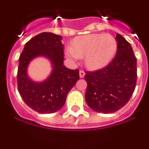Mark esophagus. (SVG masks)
Returning a JSON list of instances; mask_svg holds the SVG:
<instances>
[{
	"label": "esophagus",
	"mask_w": 149,
	"mask_h": 149,
	"mask_svg": "<svg viewBox=\"0 0 149 149\" xmlns=\"http://www.w3.org/2000/svg\"><path fill=\"white\" fill-rule=\"evenodd\" d=\"M79 74H80V77H84V75H85V72H84V71L83 70L80 71Z\"/></svg>",
	"instance_id": "obj_1"
}]
</instances>
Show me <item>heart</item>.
Wrapping results in <instances>:
<instances>
[{
  "instance_id": "heart-1",
  "label": "heart",
  "mask_w": 149,
  "mask_h": 149,
  "mask_svg": "<svg viewBox=\"0 0 149 149\" xmlns=\"http://www.w3.org/2000/svg\"><path fill=\"white\" fill-rule=\"evenodd\" d=\"M117 47L116 39L110 34H87L74 39L66 54L72 59L85 57L86 66L96 70L104 68L112 61Z\"/></svg>"
}]
</instances>
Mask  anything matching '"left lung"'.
Listing matches in <instances>:
<instances>
[{
    "instance_id": "1",
    "label": "left lung",
    "mask_w": 149,
    "mask_h": 149,
    "mask_svg": "<svg viewBox=\"0 0 149 149\" xmlns=\"http://www.w3.org/2000/svg\"><path fill=\"white\" fill-rule=\"evenodd\" d=\"M116 39V54L108 65L85 72L86 103L91 109L102 113H112L123 107L136 87V59L131 44L119 33Z\"/></svg>"
}]
</instances>
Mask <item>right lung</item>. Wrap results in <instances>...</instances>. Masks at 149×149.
Listing matches in <instances>:
<instances>
[{
	"instance_id": "add662e5",
	"label": "right lung",
	"mask_w": 149,
	"mask_h": 149,
	"mask_svg": "<svg viewBox=\"0 0 149 149\" xmlns=\"http://www.w3.org/2000/svg\"><path fill=\"white\" fill-rule=\"evenodd\" d=\"M61 36L42 33L27 42L19 56L17 84L23 101L39 113H52L63 107L68 92L80 78L79 69L72 70L63 65L64 52ZM45 56L52 62L54 70L42 83L30 81L26 75V67L30 60Z\"/></svg>"
}]
</instances>
